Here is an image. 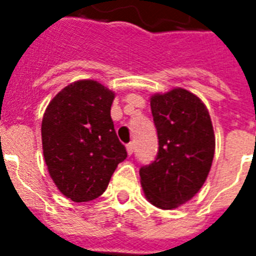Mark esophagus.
<instances>
[{"label": "esophagus", "mask_w": 256, "mask_h": 256, "mask_svg": "<svg viewBox=\"0 0 256 256\" xmlns=\"http://www.w3.org/2000/svg\"><path fill=\"white\" fill-rule=\"evenodd\" d=\"M126 150H128V156H132V152H134V144H128V146H126Z\"/></svg>", "instance_id": "esophagus-1"}]
</instances>
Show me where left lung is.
<instances>
[{
  "mask_svg": "<svg viewBox=\"0 0 256 256\" xmlns=\"http://www.w3.org/2000/svg\"><path fill=\"white\" fill-rule=\"evenodd\" d=\"M158 132L156 160L140 170L152 204L172 210L194 196L210 172L215 136L210 114L198 96L176 88L150 98Z\"/></svg>",
  "mask_w": 256,
  "mask_h": 256,
  "instance_id": "8db88e82",
  "label": "left lung"
}]
</instances>
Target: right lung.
Returning <instances> with one entry per match:
<instances>
[{"mask_svg":"<svg viewBox=\"0 0 256 256\" xmlns=\"http://www.w3.org/2000/svg\"><path fill=\"white\" fill-rule=\"evenodd\" d=\"M116 94L92 80L64 88L42 118V150L58 190L73 202L98 198L128 156L114 130Z\"/></svg>","mask_w":256,"mask_h":256,"instance_id":"add662e5","label":"right lung"}]
</instances>
